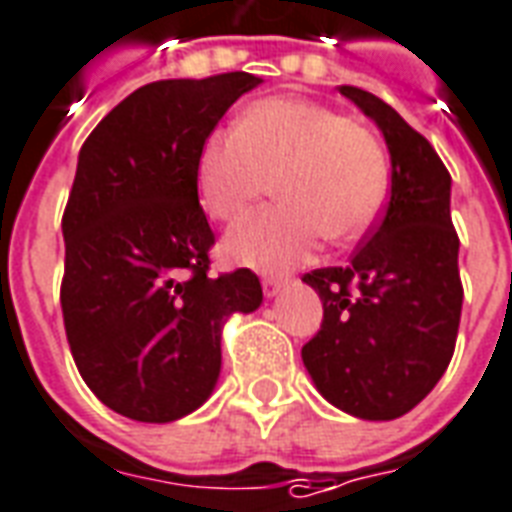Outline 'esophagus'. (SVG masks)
Instances as JSON below:
<instances>
[{"mask_svg":"<svg viewBox=\"0 0 512 512\" xmlns=\"http://www.w3.org/2000/svg\"><path fill=\"white\" fill-rule=\"evenodd\" d=\"M261 286H264V297H275L280 288L286 286V280L278 278V275H264V278H261Z\"/></svg>","mask_w":512,"mask_h":512,"instance_id":"34e87169","label":"esophagus"}]
</instances>
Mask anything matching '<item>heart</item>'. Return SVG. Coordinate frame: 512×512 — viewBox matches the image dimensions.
<instances>
[{
	"label": "heart",
	"instance_id": "heart-1",
	"mask_svg": "<svg viewBox=\"0 0 512 512\" xmlns=\"http://www.w3.org/2000/svg\"><path fill=\"white\" fill-rule=\"evenodd\" d=\"M278 205L226 234L224 253L259 270H291L321 240H359L383 210L388 156L378 134L307 99H261L245 107L234 132L202 142L197 186L218 221H237L267 191Z\"/></svg>",
	"mask_w": 512,
	"mask_h": 512
}]
</instances>
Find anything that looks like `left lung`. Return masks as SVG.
<instances>
[{"instance_id": "obj_1", "label": "left lung", "mask_w": 512, "mask_h": 512, "mask_svg": "<svg viewBox=\"0 0 512 512\" xmlns=\"http://www.w3.org/2000/svg\"><path fill=\"white\" fill-rule=\"evenodd\" d=\"M340 94L386 137L391 197L345 267L302 278L324 302V321L302 361L334 407L391 421L437 386L456 348L464 288L451 175L394 107L356 86H340Z\"/></svg>"}]
</instances>
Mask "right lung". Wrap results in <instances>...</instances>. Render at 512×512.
Listing matches in <instances>:
<instances>
[{
	"label": "right lung",
	"instance_id": "right-lung-1",
	"mask_svg": "<svg viewBox=\"0 0 512 512\" xmlns=\"http://www.w3.org/2000/svg\"><path fill=\"white\" fill-rule=\"evenodd\" d=\"M251 72L156 80L88 134L69 191L61 313L72 359L115 413L167 424L197 410L221 372V329L261 305L251 270L210 275L215 234L199 205L202 142Z\"/></svg>",
	"mask_w": 512,
	"mask_h": 512
}]
</instances>
